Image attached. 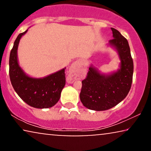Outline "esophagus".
<instances>
[{
    "label": "esophagus",
    "mask_w": 151,
    "mask_h": 151,
    "mask_svg": "<svg viewBox=\"0 0 151 151\" xmlns=\"http://www.w3.org/2000/svg\"><path fill=\"white\" fill-rule=\"evenodd\" d=\"M80 65V61H76L75 63H73V64H72L71 67H70L69 74H70V76H71V77H73L74 73H75V71H76V70H77L78 68L79 67Z\"/></svg>",
    "instance_id": "34e87169"
}]
</instances>
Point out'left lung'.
I'll list each match as a JSON object with an SVG mask.
<instances>
[{
  "mask_svg": "<svg viewBox=\"0 0 151 151\" xmlns=\"http://www.w3.org/2000/svg\"><path fill=\"white\" fill-rule=\"evenodd\" d=\"M112 40L109 45L114 48L120 60L119 69L109 74L102 73L91 65L87 76L82 81L80 100L86 108L94 111H105L122 102L131 87L133 62L127 39L117 29L111 28Z\"/></svg>",
  "mask_w": 151,
  "mask_h": 151,
  "instance_id": "obj_1",
  "label": "left lung"
}]
</instances>
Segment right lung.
I'll return each instance as SVG.
<instances>
[{
  "label": "right lung",
  "mask_w": 151,
  "mask_h": 151,
  "mask_svg": "<svg viewBox=\"0 0 151 151\" xmlns=\"http://www.w3.org/2000/svg\"><path fill=\"white\" fill-rule=\"evenodd\" d=\"M16 38L9 55V78L18 96L29 106L37 109H48L54 106L60 98L65 85V69L44 78H32L24 73L18 61L17 51L20 38L27 32Z\"/></svg>",
  "instance_id": "add662e5"
}]
</instances>
